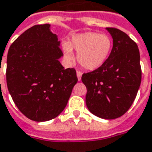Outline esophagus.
Returning <instances> with one entry per match:
<instances>
[{
    "instance_id": "1",
    "label": "esophagus",
    "mask_w": 152,
    "mask_h": 152,
    "mask_svg": "<svg viewBox=\"0 0 152 152\" xmlns=\"http://www.w3.org/2000/svg\"><path fill=\"white\" fill-rule=\"evenodd\" d=\"M76 75H77V78H78V80H81V76H82V72H80V71H77V72H76Z\"/></svg>"
}]
</instances>
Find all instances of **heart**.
<instances>
[{
  "label": "heart",
  "mask_w": 152,
  "mask_h": 152,
  "mask_svg": "<svg viewBox=\"0 0 152 152\" xmlns=\"http://www.w3.org/2000/svg\"><path fill=\"white\" fill-rule=\"evenodd\" d=\"M75 50L77 61L82 67L94 70L100 67L109 58L112 49V40L105 34L96 32H86L73 36L70 44L63 46L65 58L68 61L74 60Z\"/></svg>",
  "instance_id": "b5f03b06"
}]
</instances>
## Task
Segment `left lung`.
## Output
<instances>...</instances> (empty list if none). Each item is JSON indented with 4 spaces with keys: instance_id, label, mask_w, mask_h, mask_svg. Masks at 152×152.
<instances>
[{
    "instance_id": "left-lung-1",
    "label": "left lung",
    "mask_w": 152,
    "mask_h": 152,
    "mask_svg": "<svg viewBox=\"0 0 152 152\" xmlns=\"http://www.w3.org/2000/svg\"><path fill=\"white\" fill-rule=\"evenodd\" d=\"M113 38V48L103 65L84 73L86 104L95 116L104 119L119 118L135 99L142 80L140 53L137 43L120 29L106 28Z\"/></svg>"
}]
</instances>
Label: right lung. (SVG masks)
I'll return each instance as SVG.
<instances>
[{
	"instance_id": "right-lung-1",
	"label": "right lung",
	"mask_w": 152,
	"mask_h": 152,
	"mask_svg": "<svg viewBox=\"0 0 152 152\" xmlns=\"http://www.w3.org/2000/svg\"><path fill=\"white\" fill-rule=\"evenodd\" d=\"M50 24H37L10 45L7 54L6 83L17 108L28 118L45 122L58 116L77 83L74 68L64 69L63 56Z\"/></svg>"
}]
</instances>
